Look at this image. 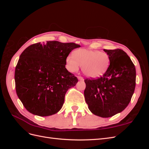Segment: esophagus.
I'll list each match as a JSON object with an SVG mask.
<instances>
[{
    "label": "esophagus",
    "instance_id": "1",
    "mask_svg": "<svg viewBox=\"0 0 149 149\" xmlns=\"http://www.w3.org/2000/svg\"><path fill=\"white\" fill-rule=\"evenodd\" d=\"M78 79L79 80H80V81H83V80H84L83 78L82 77V76H78Z\"/></svg>",
    "mask_w": 149,
    "mask_h": 149
}]
</instances>
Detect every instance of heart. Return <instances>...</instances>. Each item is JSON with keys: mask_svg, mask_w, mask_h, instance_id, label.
Segmentation results:
<instances>
[{"mask_svg": "<svg viewBox=\"0 0 149 149\" xmlns=\"http://www.w3.org/2000/svg\"><path fill=\"white\" fill-rule=\"evenodd\" d=\"M66 68L71 73L77 71L82 66L84 75L89 78H96L104 74L110 65V58L107 53L97 50L79 49L74 52L73 55L68 56Z\"/></svg>", "mask_w": 149, "mask_h": 149, "instance_id": "obj_1", "label": "heart"}]
</instances>
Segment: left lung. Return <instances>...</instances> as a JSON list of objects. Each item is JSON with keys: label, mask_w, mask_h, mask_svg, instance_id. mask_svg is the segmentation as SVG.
Wrapping results in <instances>:
<instances>
[{"label": "left lung", "mask_w": 149, "mask_h": 149, "mask_svg": "<svg viewBox=\"0 0 149 149\" xmlns=\"http://www.w3.org/2000/svg\"><path fill=\"white\" fill-rule=\"evenodd\" d=\"M110 65L97 79H86L84 91L89 109L94 115L110 118L128 106L136 87V68L130 57L120 49H106Z\"/></svg>", "instance_id": "1"}]
</instances>
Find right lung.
I'll list each match as a JSON object with an SVG mask.
<instances>
[{
	"mask_svg": "<svg viewBox=\"0 0 149 149\" xmlns=\"http://www.w3.org/2000/svg\"><path fill=\"white\" fill-rule=\"evenodd\" d=\"M74 43L49 41L28 47L15 67L16 93L25 109L39 116L55 114L63 105L65 94L78 78L66 70V59Z\"/></svg>",
	"mask_w": 149,
	"mask_h": 149,
	"instance_id": "1",
	"label": "right lung"
}]
</instances>
